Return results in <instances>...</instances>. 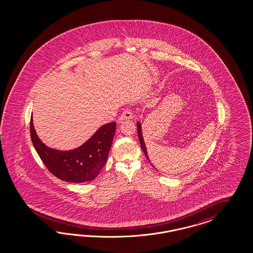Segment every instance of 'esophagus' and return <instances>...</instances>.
<instances>
[{
  "instance_id": "obj_1",
  "label": "esophagus",
  "mask_w": 253,
  "mask_h": 253,
  "mask_svg": "<svg viewBox=\"0 0 253 253\" xmlns=\"http://www.w3.org/2000/svg\"><path fill=\"white\" fill-rule=\"evenodd\" d=\"M132 117H133V114L131 112V109L130 108H126V109L123 110V114L120 116L118 122L122 123L124 120H130V119H132Z\"/></svg>"
}]
</instances>
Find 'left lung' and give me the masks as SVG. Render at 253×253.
<instances>
[{"mask_svg":"<svg viewBox=\"0 0 253 253\" xmlns=\"http://www.w3.org/2000/svg\"><path fill=\"white\" fill-rule=\"evenodd\" d=\"M137 130H138V137H139V141H140V145L141 147L144 151V153L146 155V159L149 161L148 159V154H147V150H146V144H145V141H144V138H143V133H142V126H141V123L137 122Z\"/></svg>","mask_w":253,"mask_h":253,"instance_id":"obj_1","label":"left lung"}]
</instances>
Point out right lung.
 Wrapping results in <instances>:
<instances>
[{"label": "right lung", "instance_id": "1", "mask_svg": "<svg viewBox=\"0 0 253 253\" xmlns=\"http://www.w3.org/2000/svg\"><path fill=\"white\" fill-rule=\"evenodd\" d=\"M116 131V123L100 127L84 145L63 151L46 146L38 137L31 119L32 144L41 160L54 176L70 183L92 181L99 174L107 160Z\"/></svg>", "mask_w": 253, "mask_h": 253}]
</instances>
